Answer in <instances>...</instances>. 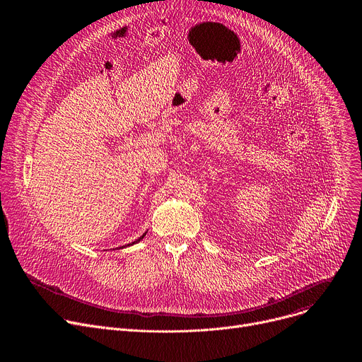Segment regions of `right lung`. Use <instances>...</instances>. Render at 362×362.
Instances as JSON below:
<instances>
[{
    "instance_id": "add662e5",
    "label": "right lung",
    "mask_w": 362,
    "mask_h": 362,
    "mask_svg": "<svg viewBox=\"0 0 362 362\" xmlns=\"http://www.w3.org/2000/svg\"><path fill=\"white\" fill-rule=\"evenodd\" d=\"M144 236H146V233H143V235H141V236H140V238H139V239H136V240H134V242H132V243H129V245H124V246H130V245H134V243H137V242H140V240H141V239H143V238H144ZM124 246H122V249H123V247H124Z\"/></svg>"
}]
</instances>
